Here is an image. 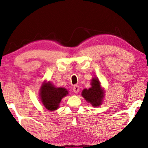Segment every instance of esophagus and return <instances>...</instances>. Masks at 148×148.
Masks as SVG:
<instances>
[{
	"label": "esophagus",
	"instance_id": "34e87169",
	"mask_svg": "<svg viewBox=\"0 0 148 148\" xmlns=\"http://www.w3.org/2000/svg\"><path fill=\"white\" fill-rule=\"evenodd\" d=\"M79 90V86L78 85H74L73 87V91L75 93H77Z\"/></svg>",
	"mask_w": 148,
	"mask_h": 148
}]
</instances>
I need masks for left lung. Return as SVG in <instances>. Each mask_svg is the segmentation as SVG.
Segmentation results:
<instances>
[{
	"mask_svg": "<svg viewBox=\"0 0 148 148\" xmlns=\"http://www.w3.org/2000/svg\"><path fill=\"white\" fill-rule=\"evenodd\" d=\"M103 94V90L102 89L97 78H93L92 79V87L88 90L84 89L82 92V96L84 99L94 107L101 104Z\"/></svg>",
	"mask_w": 148,
	"mask_h": 148,
	"instance_id": "obj_1",
	"label": "left lung"
}]
</instances>
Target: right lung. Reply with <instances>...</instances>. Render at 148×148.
Segmentation results:
<instances>
[{"instance_id": "obj_1", "label": "right lung", "mask_w": 148, "mask_h": 148, "mask_svg": "<svg viewBox=\"0 0 148 148\" xmlns=\"http://www.w3.org/2000/svg\"><path fill=\"white\" fill-rule=\"evenodd\" d=\"M40 97L42 103L49 111H55L64 97L68 94V91L64 88H55L49 83H44L40 90Z\"/></svg>"}]
</instances>
